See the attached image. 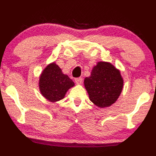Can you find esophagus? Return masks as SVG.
Here are the masks:
<instances>
[{"label":"esophagus","mask_w":156,"mask_h":156,"mask_svg":"<svg viewBox=\"0 0 156 156\" xmlns=\"http://www.w3.org/2000/svg\"><path fill=\"white\" fill-rule=\"evenodd\" d=\"M74 81H75V83H76V84L80 85V84H82V79L80 78V77L76 78L75 80H74Z\"/></svg>","instance_id":"34e87169"}]
</instances>
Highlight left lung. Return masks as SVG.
<instances>
[{
    "instance_id": "8db88e82",
    "label": "left lung",
    "mask_w": 156,
    "mask_h": 156,
    "mask_svg": "<svg viewBox=\"0 0 156 156\" xmlns=\"http://www.w3.org/2000/svg\"><path fill=\"white\" fill-rule=\"evenodd\" d=\"M84 87L90 101L99 108L109 107L119 99L123 87L120 70L108 62H98L89 76L85 77Z\"/></svg>"
}]
</instances>
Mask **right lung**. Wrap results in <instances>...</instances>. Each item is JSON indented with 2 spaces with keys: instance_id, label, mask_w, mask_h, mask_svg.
Here are the masks:
<instances>
[{
  "instance_id": "1",
  "label": "right lung",
  "mask_w": 156,
  "mask_h": 156,
  "mask_svg": "<svg viewBox=\"0 0 156 156\" xmlns=\"http://www.w3.org/2000/svg\"><path fill=\"white\" fill-rule=\"evenodd\" d=\"M38 86L41 94L48 101L54 103L64 99L67 91L74 87V83L53 62L42 70Z\"/></svg>"
}]
</instances>
